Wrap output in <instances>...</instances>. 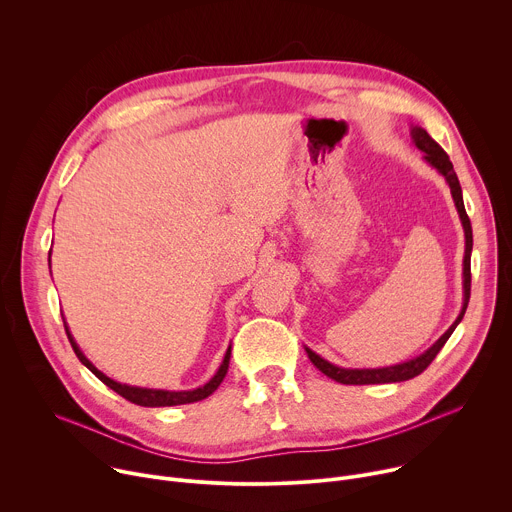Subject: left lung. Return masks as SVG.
<instances>
[{
    "label": "left lung",
    "instance_id": "left-lung-1",
    "mask_svg": "<svg viewBox=\"0 0 512 512\" xmlns=\"http://www.w3.org/2000/svg\"><path fill=\"white\" fill-rule=\"evenodd\" d=\"M411 139L415 143V148L423 152V160L435 168L437 172H440L448 186H450V192H452V198H454V204L458 208V214H460V221H462V227H464V237H466V251H464V302H462V310L456 318V322L437 338L423 354L415 356V358H409L405 362H399V364H391V367H381V369H344V367H338V364H332L328 362L326 358H322L320 354H316L314 350H310L306 346V352H308V358L312 360L314 367L318 371H322L326 377L334 379L336 383H342V385H385V383H401V381H409L417 375H421L431 360L437 356V352H440L444 348V344L448 342V338L452 336V332L456 330V326L462 322L464 314H466V308H468V302H470V257H472V225H470V218L466 214V208H464V198H462V186H460V180L454 172V166L448 158V154L440 148V143H437L435 139H431V135L423 129V127H417V125H411Z\"/></svg>",
    "mask_w": 512,
    "mask_h": 512
}]
</instances>
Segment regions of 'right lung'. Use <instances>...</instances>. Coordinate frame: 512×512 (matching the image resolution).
I'll list each match as a JSON object with an SVG mask.
<instances>
[{
  "label": "right lung",
  "mask_w": 512,
  "mask_h": 512,
  "mask_svg": "<svg viewBox=\"0 0 512 512\" xmlns=\"http://www.w3.org/2000/svg\"><path fill=\"white\" fill-rule=\"evenodd\" d=\"M48 263H50V253H48ZM64 328H66V336L70 340V346L72 350H75V354L79 356V360L85 364V367L99 379L103 381L109 389H113L115 393H119L121 397H125L127 401L135 403V405H141V407H172V405H186V403H196V401H202L206 399L208 395H212L218 385L223 383L227 371H229V360H231V346L227 348V354L221 362V367H218L216 375L202 387L198 389H192V391H164V389H145V387H131V385H121L113 379H109L105 373H101L95 364L83 354V350L79 348V344L75 342V338H72L66 322H64Z\"/></svg>",
  "instance_id": "right-lung-1"
}]
</instances>
